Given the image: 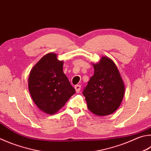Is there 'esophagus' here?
<instances>
[{
  "label": "esophagus",
  "mask_w": 151,
  "mask_h": 151,
  "mask_svg": "<svg viewBox=\"0 0 151 151\" xmlns=\"http://www.w3.org/2000/svg\"><path fill=\"white\" fill-rule=\"evenodd\" d=\"M75 88L76 90V92L78 93L79 92H80V90L81 89V85H79V84L76 85V86H75Z\"/></svg>",
  "instance_id": "esophagus-1"
}]
</instances>
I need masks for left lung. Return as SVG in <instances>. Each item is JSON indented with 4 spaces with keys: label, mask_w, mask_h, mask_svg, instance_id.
I'll return each mask as SVG.
<instances>
[{
    "label": "left lung",
    "mask_w": 151,
    "mask_h": 151,
    "mask_svg": "<svg viewBox=\"0 0 151 151\" xmlns=\"http://www.w3.org/2000/svg\"><path fill=\"white\" fill-rule=\"evenodd\" d=\"M94 73L83 94L89 110L97 116H108L119 108L125 92L124 84L114 61L102 57L93 64Z\"/></svg>",
    "instance_id": "left-lung-1"
}]
</instances>
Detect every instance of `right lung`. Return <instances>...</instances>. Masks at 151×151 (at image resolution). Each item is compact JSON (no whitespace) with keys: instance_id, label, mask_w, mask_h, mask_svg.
<instances>
[{"instance_id":"right-lung-1","label":"right lung","mask_w":151,"mask_h":151,"mask_svg":"<svg viewBox=\"0 0 151 151\" xmlns=\"http://www.w3.org/2000/svg\"><path fill=\"white\" fill-rule=\"evenodd\" d=\"M63 61L55 53L45 55L33 67L28 78L30 95L38 108L47 114H54L75 94L63 70Z\"/></svg>"}]
</instances>
